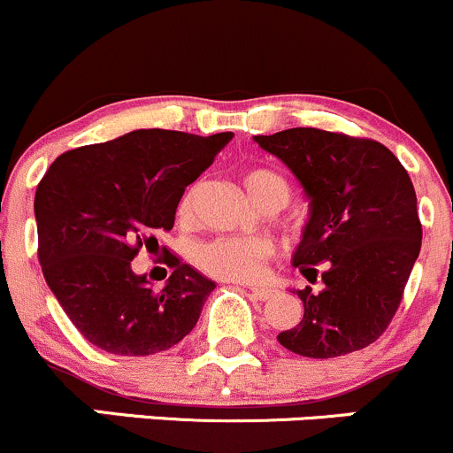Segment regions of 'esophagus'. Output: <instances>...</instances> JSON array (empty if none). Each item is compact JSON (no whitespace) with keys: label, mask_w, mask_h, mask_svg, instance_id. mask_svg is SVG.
<instances>
[{"label":"esophagus","mask_w":453,"mask_h":453,"mask_svg":"<svg viewBox=\"0 0 453 453\" xmlns=\"http://www.w3.org/2000/svg\"><path fill=\"white\" fill-rule=\"evenodd\" d=\"M250 291L256 300H269L273 296V291L269 287H260V285H250Z\"/></svg>","instance_id":"obj_1"}]
</instances>
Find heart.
<instances>
[{
    "mask_svg": "<svg viewBox=\"0 0 453 453\" xmlns=\"http://www.w3.org/2000/svg\"><path fill=\"white\" fill-rule=\"evenodd\" d=\"M243 184L250 197L258 205H285L289 199V184L280 173L272 168H248L243 173ZM195 190L190 188L181 199V212H188L193 205ZM272 254V243L256 236H219L199 245L195 263L201 272L221 280H252L260 273L265 260Z\"/></svg>",
    "mask_w": 453,
    "mask_h": 453,
    "instance_id": "1",
    "label": "heart"
}]
</instances>
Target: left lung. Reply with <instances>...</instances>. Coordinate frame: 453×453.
I'll list each match as a JSON object with an SVG mask.
<instances>
[{
  "label": "left lung",
  "instance_id": "8db88e82",
  "mask_svg": "<svg viewBox=\"0 0 453 453\" xmlns=\"http://www.w3.org/2000/svg\"><path fill=\"white\" fill-rule=\"evenodd\" d=\"M254 140L289 166L311 201L294 267L309 282L322 272L324 285L298 291L303 319L278 342L313 359L366 349L395 318L421 252L408 171L381 142L313 127Z\"/></svg>",
  "mask_w": 453,
  "mask_h": 453
}]
</instances>
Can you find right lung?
<instances>
[{
  "label": "right lung",
  "instance_id": "1",
  "mask_svg": "<svg viewBox=\"0 0 453 453\" xmlns=\"http://www.w3.org/2000/svg\"><path fill=\"white\" fill-rule=\"evenodd\" d=\"M230 131L208 138L138 129L58 155L36 186L43 278L81 335L113 355L168 350L197 324L214 282L171 256L155 291L131 260L175 223L186 186L214 162Z\"/></svg>",
  "mask_w": 453,
  "mask_h": 453
}]
</instances>
